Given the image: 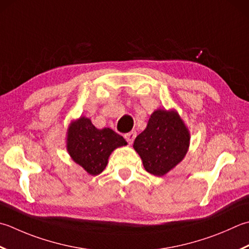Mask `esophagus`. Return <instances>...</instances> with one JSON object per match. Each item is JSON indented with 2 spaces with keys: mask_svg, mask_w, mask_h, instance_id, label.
Instances as JSON below:
<instances>
[{
  "mask_svg": "<svg viewBox=\"0 0 249 249\" xmlns=\"http://www.w3.org/2000/svg\"><path fill=\"white\" fill-rule=\"evenodd\" d=\"M135 137H136V131H130V133H127L124 135V138L126 139V141H127L129 144L133 143Z\"/></svg>",
  "mask_w": 249,
  "mask_h": 249,
  "instance_id": "1",
  "label": "esophagus"
}]
</instances>
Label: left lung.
I'll list each match as a JSON object with an SVG mask.
<instances>
[{
  "label": "left lung",
  "mask_w": 249,
  "mask_h": 249,
  "mask_svg": "<svg viewBox=\"0 0 249 249\" xmlns=\"http://www.w3.org/2000/svg\"><path fill=\"white\" fill-rule=\"evenodd\" d=\"M189 141V131L177 112L157 110L147 128L136 137L134 148L148 173L163 176L181 162Z\"/></svg>",
  "instance_id": "8db88e82"
}]
</instances>
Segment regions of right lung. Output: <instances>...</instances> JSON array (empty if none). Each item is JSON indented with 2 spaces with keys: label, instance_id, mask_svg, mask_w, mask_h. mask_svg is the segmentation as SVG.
I'll return each mask as SVG.
<instances>
[{
  "label": "right lung",
  "instance_id": "obj_1",
  "mask_svg": "<svg viewBox=\"0 0 249 249\" xmlns=\"http://www.w3.org/2000/svg\"><path fill=\"white\" fill-rule=\"evenodd\" d=\"M126 143L115 131L96 128L86 118L73 122L68 131V152L75 163L92 176L104 172L112 151Z\"/></svg>",
  "mask_w": 249,
  "mask_h": 249
}]
</instances>
